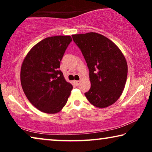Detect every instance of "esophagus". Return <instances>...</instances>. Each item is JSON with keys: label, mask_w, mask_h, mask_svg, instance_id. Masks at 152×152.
I'll return each instance as SVG.
<instances>
[{"label": "esophagus", "mask_w": 152, "mask_h": 152, "mask_svg": "<svg viewBox=\"0 0 152 152\" xmlns=\"http://www.w3.org/2000/svg\"><path fill=\"white\" fill-rule=\"evenodd\" d=\"M75 84L77 85V86H79V84H80V81H75Z\"/></svg>", "instance_id": "34e87169"}]
</instances>
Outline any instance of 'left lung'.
<instances>
[{
  "instance_id": "1",
  "label": "left lung",
  "mask_w": 152,
  "mask_h": 152,
  "mask_svg": "<svg viewBox=\"0 0 152 152\" xmlns=\"http://www.w3.org/2000/svg\"><path fill=\"white\" fill-rule=\"evenodd\" d=\"M72 37L89 70L91 86L85 96L96 107L113 104L122 95L127 78V63L123 54L113 41L98 33Z\"/></svg>"
}]
</instances>
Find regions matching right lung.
Here are the masks:
<instances>
[{"instance_id":"add662e5","label":"right lung","mask_w":152,"mask_h":152,"mask_svg":"<svg viewBox=\"0 0 152 152\" xmlns=\"http://www.w3.org/2000/svg\"><path fill=\"white\" fill-rule=\"evenodd\" d=\"M71 41L70 36L48 37L37 43L23 61V90L30 103L43 113L61 111L72 89L59 70L60 62Z\"/></svg>"}]
</instances>
